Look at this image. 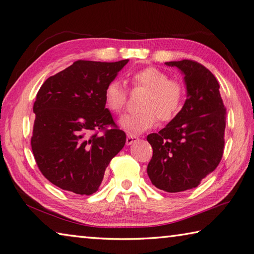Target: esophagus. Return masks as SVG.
<instances>
[{"mask_svg": "<svg viewBox=\"0 0 254 254\" xmlns=\"http://www.w3.org/2000/svg\"><path fill=\"white\" fill-rule=\"evenodd\" d=\"M138 140V138L136 136H131V134H128L127 138H126V144L127 145H130L133 142H136Z\"/></svg>", "mask_w": 254, "mask_h": 254, "instance_id": "obj_1", "label": "esophagus"}]
</instances>
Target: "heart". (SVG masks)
Here are the masks:
<instances>
[{
	"instance_id": "b5f03b06",
	"label": "heart",
	"mask_w": 254,
	"mask_h": 254,
	"mask_svg": "<svg viewBox=\"0 0 254 254\" xmlns=\"http://www.w3.org/2000/svg\"><path fill=\"white\" fill-rule=\"evenodd\" d=\"M133 89H144L146 93L140 102L141 110L128 114L120 121L121 126L130 133H141L153 128L157 120L168 123L182 111L186 97L184 84L170 79L167 72L149 66L129 76ZM104 103L112 113L121 114L127 103V91L118 80H112L104 90Z\"/></svg>"
}]
</instances>
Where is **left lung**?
<instances>
[{"label": "left lung", "instance_id": "1", "mask_svg": "<svg viewBox=\"0 0 254 254\" xmlns=\"http://www.w3.org/2000/svg\"><path fill=\"white\" fill-rule=\"evenodd\" d=\"M185 75L187 100L179 114L146 140L153 149L151 183L167 192L195 188L222 160L226 108L215 76L198 62H167Z\"/></svg>", "mask_w": 254, "mask_h": 254}]
</instances>
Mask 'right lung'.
Returning <instances> with one entry per match:
<instances>
[{
    "mask_svg": "<svg viewBox=\"0 0 254 254\" xmlns=\"http://www.w3.org/2000/svg\"><path fill=\"white\" fill-rule=\"evenodd\" d=\"M128 61H76L38 91L31 149L43 176L59 188L94 193L125 145L126 133L105 109L104 90Z\"/></svg>",
    "mask_w": 254,
    "mask_h": 254,
    "instance_id": "right-lung-1",
    "label": "right lung"
}]
</instances>
